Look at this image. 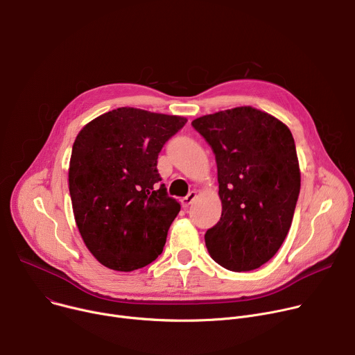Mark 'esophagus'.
I'll use <instances>...</instances> for the list:
<instances>
[{
    "instance_id": "34e87169",
    "label": "esophagus",
    "mask_w": 355,
    "mask_h": 355,
    "mask_svg": "<svg viewBox=\"0 0 355 355\" xmlns=\"http://www.w3.org/2000/svg\"><path fill=\"white\" fill-rule=\"evenodd\" d=\"M195 198H196V192H195V191H191L187 196H184V198L181 199L182 207H184V208H188V207L192 204Z\"/></svg>"
}]
</instances>
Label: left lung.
Instances as JSON below:
<instances>
[{
    "instance_id": "1",
    "label": "left lung",
    "mask_w": 355,
    "mask_h": 355,
    "mask_svg": "<svg viewBox=\"0 0 355 355\" xmlns=\"http://www.w3.org/2000/svg\"><path fill=\"white\" fill-rule=\"evenodd\" d=\"M218 166L222 216L205 244L222 267L241 272L270 261L284 243L300 191L291 130L251 107L192 121Z\"/></svg>"
}]
</instances>
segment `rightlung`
<instances>
[{
    "instance_id": "1",
    "label": "right lung",
    "mask_w": 355,
    "mask_h": 355,
    "mask_svg": "<svg viewBox=\"0 0 355 355\" xmlns=\"http://www.w3.org/2000/svg\"><path fill=\"white\" fill-rule=\"evenodd\" d=\"M185 118L118 108L77 135L69 189L80 234L92 256L115 271L155 261L181 207L157 170L166 141Z\"/></svg>"
}]
</instances>
